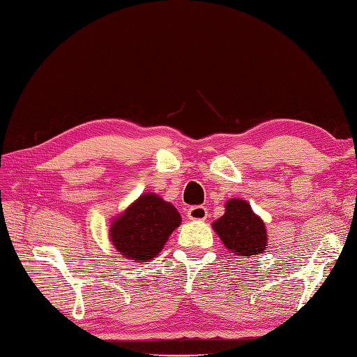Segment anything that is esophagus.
Returning a JSON list of instances; mask_svg holds the SVG:
<instances>
[{
	"label": "esophagus",
	"mask_w": 357,
	"mask_h": 357,
	"mask_svg": "<svg viewBox=\"0 0 357 357\" xmlns=\"http://www.w3.org/2000/svg\"><path fill=\"white\" fill-rule=\"evenodd\" d=\"M188 218L192 221H204L207 218V208L204 206H194L188 211Z\"/></svg>",
	"instance_id": "34e87169"
}]
</instances>
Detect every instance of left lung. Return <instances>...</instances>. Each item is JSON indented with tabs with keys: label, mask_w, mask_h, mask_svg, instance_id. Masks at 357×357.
<instances>
[{
	"label": "left lung",
	"mask_w": 357,
	"mask_h": 357,
	"mask_svg": "<svg viewBox=\"0 0 357 357\" xmlns=\"http://www.w3.org/2000/svg\"><path fill=\"white\" fill-rule=\"evenodd\" d=\"M222 244L234 256L248 257L266 250L268 238L262 218L251 211V206L241 198L225 203V213L212 224Z\"/></svg>",
	"instance_id": "1"
}]
</instances>
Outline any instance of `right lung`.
I'll return each instance as SVG.
<instances>
[{
  "label": "right lung",
  "mask_w": 357,
  "mask_h": 357,
  "mask_svg": "<svg viewBox=\"0 0 357 357\" xmlns=\"http://www.w3.org/2000/svg\"><path fill=\"white\" fill-rule=\"evenodd\" d=\"M181 216L171 203L153 192L142 194L110 224V242L119 255L146 262L158 256Z\"/></svg>",
  "instance_id": "add662e5"
}]
</instances>
